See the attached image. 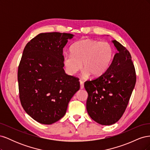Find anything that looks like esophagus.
Segmentation results:
<instances>
[{
	"mask_svg": "<svg viewBox=\"0 0 150 150\" xmlns=\"http://www.w3.org/2000/svg\"><path fill=\"white\" fill-rule=\"evenodd\" d=\"M79 83H80V88L82 89L84 88V83L81 80H79Z\"/></svg>",
	"mask_w": 150,
	"mask_h": 150,
	"instance_id": "1",
	"label": "esophagus"
}]
</instances>
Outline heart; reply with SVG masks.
<instances>
[{
	"label": "heart",
	"instance_id": "b5f03b06",
	"mask_svg": "<svg viewBox=\"0 0 150 150\" xmlns=\"http://www.w3.org/2000/svg\"><path fill=\"white\" fill-rule=\"evenodd\" d=\"M70 51L71 54H66L63 60L68 73L75 74L83 66L84 76L91 74L95 77L101 76L106 71L115 53L110 43L91 39L77 41Z\"/></svg>",
	"mask_w": 150,
	"mask_h": 150
}]
</instances>
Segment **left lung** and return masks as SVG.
<instances>
[{"instance_id":"1","label":"left lung","mask_w":150,"mask_h":150,"mask_svg":"<svg viewBox=\"0 0 150 150\" xmlns=\"http://www.w3.org/2000/svg\"><path fill=\"white\" fill-rule=\"evenodd\" d=\"M112 42L117 52L110 67L98 78L84 83L88 115L106 126L116 123L123 115L137 80L130 53L116 40Z\"/></svg>"}]
</instances>
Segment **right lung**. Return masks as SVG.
<instances>
[{"label":"right lung","mask_w":150,"mask_h":150,"mask_svg":"<svg viewBox=\"0 0 150 150\" xmlns=\"http://www.w3.org/2000/svg\"><path fill=\"white\" fill-rule=\"evenodd\" d=\"M74 36L40 33L22 53L17 74L21 103L27 114L41 124L51 125L62 118L80 88L78 79L63 69V48Z\"/></svg>","instance_id":"right-lung-1"}]
</instances>
